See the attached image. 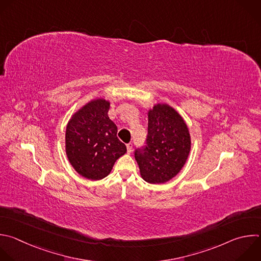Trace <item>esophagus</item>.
<instances>
[{"label": "esophagus", "instance_id": "34e87169", "mask_svg": "<svg viewBox=\"0 0 261 261\" xmlns=\"http://www.w3.org/2000/svg\"><path fill=\"white\" fill-rule=\"evenodd\" d=\"M132 148H133V144L132 143H128L127 144V152L131 153L132 152Z\"/></svg>", "mask_w": 261, "mask_h": 261}]
</instances>
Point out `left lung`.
<instances>
[{
  "instance_id": "left-lung-1",
  "label": "left lung",
  "mask_w": 261,
  "mask_h": 261,
  "mask_svg": "<svg viewBox=\"0 0 261 261\" xmlns=\"http://www.w3.org/2000/svg\"><path fill=\"white\" fill-rule=\"evenodd\" d=\"M146 146L135 150L141 177L161 185L175 177L191 152L192 140L182 116L167 103H155L147 111Z\"/></svg>"
}]
</instances>
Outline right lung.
<instances>
[{
	"label": "right lung",
	"instance_id": "right-lung-1",
	"mask_svg": "<svg viewBox=\"0 0 261 261\" xmlns=\"http://www.w3.org/2000/svg\"><path fill=\"white\" fill-rule=\"evenodd\" d=\"M110 100L95 98L69 119L65 130V152L81 176L89 180L107 177L116 161L127 151L117 137L118 128L108 113Z\"/></svg>",
	"mask_w": 261,
	"mask_h": 261
}]
</instances>
